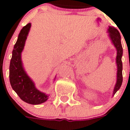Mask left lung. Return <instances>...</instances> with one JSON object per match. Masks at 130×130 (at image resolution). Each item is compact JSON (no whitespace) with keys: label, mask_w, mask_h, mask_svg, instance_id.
<instances>
[{"label":"left lung","mask_w":130,"mask_h":130,"mask_svg":"<svg viewBox=\"0 0 130 130\" xmlns=\"http://www.w3.org/2000/svg\"><path fill=\"white\" fill-rule=\"evenodd\" d=\"M109 36L117 49V57H116V63L117 65V83L113 90V95H115L117 91L121 88L122 83V63L121 58L122 56V47L121 42V35L117 29L113 27H109L108 29Z\"/></svg>","instance_id":"8db88e82"}]
</instances>
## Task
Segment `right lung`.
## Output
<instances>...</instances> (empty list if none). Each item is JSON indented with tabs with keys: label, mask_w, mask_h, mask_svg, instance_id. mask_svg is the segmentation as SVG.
<instances>
[{
	"label": "right lung",
	"mask_w": 130,
	"mask_h": 130,
	"mask_svg": "<svg viewBox=\"0 0 130 130\" xmlns=\"http://www.w3.org/2000/svg\"><path fill=\"white\" fill-rule=\"evenodd\" d=\"M30 27L31 24L29 23L22 29L14 46L9 65V82L12 88L22 100L31 105H39L45 102L48 95L36 89L32 80L24 71L21 60V53Z\"/></svg>",
	"instance_id": "obj_1"
}]
</instances>
